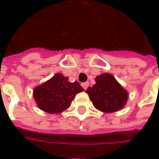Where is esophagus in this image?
<instances>
[{
    "instance_id": "esophagus-1",
    "label": "esophagus",
    "mask_w": 159,
    "mask_h": 159,
    "mask_svg": "<svg viewBox=\"0 0 159 159\" xmlns=\"http://www.w3.org/2000/svg\"><path fill=\"white\" fill-rule=\"evenodd\" d=\"M82 87H83L84 89L86 90L88 89V87H89V83H82Z\"/></svg>"
}]
</instances>
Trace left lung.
Wrapping results in <instances>:
<instances>
[{
    "label": "left lung",
    "mask_w": 159,
    "mask_h": 159,
    "mask_svg": "<svg viewBox=\"0 0 159 159\" xmlns=\"http://www.w3.org/2000/svg\"><path fill=\"white\" fill-rule=\"evenodd\" d=\"M95 82L93 87L88 88L86 93L96 109L109 113L121 110L125 106L129 93L112 75L101 74L96 76Z\"/></svg>",
    "instance_id": "8db88e82"
}]
</instances>
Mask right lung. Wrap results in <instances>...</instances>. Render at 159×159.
<instances>
[{"mask_svg": "<svg viewBox=\"0 0 159 159\" xmlns=\"http://www.w3.org/2000/svg\"><path fill=\"white\" fill-rule=\"evenodd\" d=\"M83 90L78 82L70 83L68 77L57 73L51 79L36 87L33 96L39 109L57 114L68 109L76 93Z\"/></svg>", "mask_w": 159, "mask_h": 159, "instance_id": "1", "label": "right lung"}]
</instances>
